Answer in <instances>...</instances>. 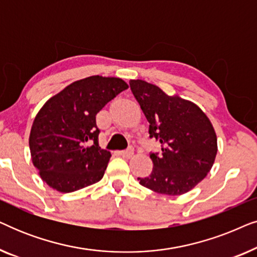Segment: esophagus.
<instances>
[{
	"mask_svg": "<svg viewBox=\"0 0 257 257\" xmlns=\"http://www.w3.org/2000/svg\"><path fill=\"white\" fill-rule=\"evenodd\" d=\"M133 149H128V150H125V151H121L120 152V156L124 157V158H131L133 156Z\"/></svg>",
	"mask_w": 257,
	"mask_h": 257,
	"instance_id": "esophagus-1",
	"label": "esophagus"
}]
</instances>
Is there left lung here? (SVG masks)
Listing matches in <instances>:
<instances>
[{"instance_id":"8db88e82","label":"left lung","mask_w":257,"mask_h":257,"mask_svg":"<svg viewBox=\"0 0 257 257\" xmlns=\"http://www.w3.org/2000/svg\"><path fill=\"white\" fill-rule=\"evenodd\" d=\"M130 86L150 122V137L163 151L160 156L151 153L152 173L138 178L139 184L160 194H185L206 178L215 161L212 122L193 101L170 96L154 84L131 79Z\"/></svg>"}]
</instances>
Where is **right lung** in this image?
<instances>
[{"label":"right lung","instance_id":"right-lung-1","mask_svg":"<svg viewBox=\"0 0 257 257\" xmlns=\"http://www.w3.org/2000/svg\"><path fill=\"white\" fill-rule=\"evenodd\" d=\"M128 87L117 77L90 76L51 97L34 119L31 160L42 180L71 193L101 180L111 153L98 144L96 114Z\"/></svg>","mask_w":257,"mask_h":257}]
</instances>
